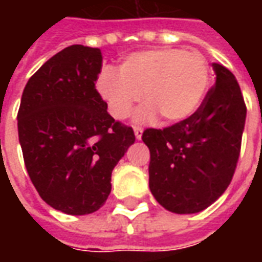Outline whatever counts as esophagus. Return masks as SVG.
<instances>
[{"label": "esophagus", "mask_w": 262, "mask_h": 262, "mask_svg": "<svg viewBox=\"0 0 262 262\" xmlns=\"http://www.w3.org/2000/svg\"><path fill=\"white\" fill-rule=\"evenodd\" d=\"M135 136H136L137 140H142V136H143V129H142V127H139V126H135Z\"/></svg>", "instance_id": "esophagus-1"}]
</instances>
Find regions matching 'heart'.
<instances>
[{"label":"heart","instance_id":"1","mask_svg":"<svg viewBox=\"0 0 262 262\" xmlns=\"http://www.w3.org/2000/svg\"><path fill=\"white\" fill-rule=\"evenodd\" d=\"M210 70L198 52L180 49H151L129 54L118 73L103 70L97 91L115 119H126L140 101L147 103L137 119L150 120L157 115L164 122H181L192 116L208 91Z\"/></svg>","mask_w":262,"mask_h":262}]
</instances>
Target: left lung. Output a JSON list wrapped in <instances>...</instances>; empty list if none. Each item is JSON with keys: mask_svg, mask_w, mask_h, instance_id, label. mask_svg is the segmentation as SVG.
Segmentation results:
<instances>
[{"mask_svg": "<svg viewBox=\"0 0 262 262\" xmlns=\"http://www.w3.org/2000/svg\"><path fill=\"white\" fill-rule=\"evenodd\" d=\"M216 82L192 116L165 129H146L148 187L172 213H198L229 187L240 156L246 103L236 77L213 63Z\"/></svg>", "mask_w": 262, "mask_h": 262, "instance_id": "8db88e82", "label": "left lung"}]
</instances>
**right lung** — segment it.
Listing matches in <instances>:
<instances>
[{
  "mask_svg": "<svg viewBox=\"0 0 262 262\" xmlns=\"http://www.w3.org/2000/svg\"><path fill=\"white\" fill-rule=\"evenodd\" d=\"M101 69L99 49H63L29 78L18 111L32 184L48 205L74 216L103 206L115 165L136 140L98 94Z\"/></svg>",
  "mask_w": 262,
  "mask_h": 262,
  "instance_id": "right-lung-1",
  "label": "right lung"
}]
</instances>
